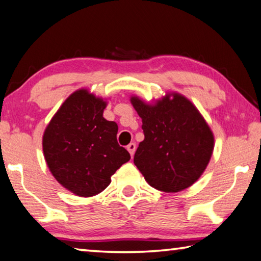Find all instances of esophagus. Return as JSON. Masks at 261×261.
I'll return each mask as SVG.
<instances>
[{
  "label": "esophagus",
  "instance_id": "esophagus-1",
  "mask_svg": "<svg viewBox=\"0 0 261 261\" xmlns=\"http://www.w3.org/2000/svg\"><path fill=\"white\" fill-rule=\"evenodd\" d=\"M127 150L129 151L130 156L133 157L134 153H135V150H136V144H135V143H129V144H128V146H127Z\"/></svg>",
  "mask_w": 261,
  "mask_h": 261
}]
</instances>
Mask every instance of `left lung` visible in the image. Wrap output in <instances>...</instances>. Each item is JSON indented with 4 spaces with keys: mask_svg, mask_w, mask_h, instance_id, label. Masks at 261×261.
Returning <instances> with one entry per match:
<instances>
[{
    "mask_svg": "<svg viewBox=\"0 0 261 261\" xmlns=\"http://www.w3.org/2000/svg\"><path fill=\"white\" fill-rule=\"evenodd\" d=\"M142 119L144 140L134 164L153 189L177 193L189 189L204 172L214 150V134L189 98L168 92L153 102L132 96Z\"/></svg>",
    "mask_w": 261,
    "mask_h": 261,
    "instance_id": "left-lung-1",
    "label": "left lung"
}]
</instances>
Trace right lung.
Returning a JSON list of instances; mask_svg holds the SVG:
<instances>
[{
    "label": "right lung",
    "instance_id": "right-lung-1",
    "mask_svg": "<svg viewBox=\"0 0 261 261\" xmlns=\"http://www.w3.org/2000/svg\"><path fill=\"white\" fill-rule=\"evenodd\" d=\"M106 99L79 89L62 102L42 135L50 173L75 195L89 198L110 185L111 176L130 160L117 141L118 125L102 117Z\"/></svg>",
    "mask_w": 261,
    "mask_h": 261
}]
</instances>
